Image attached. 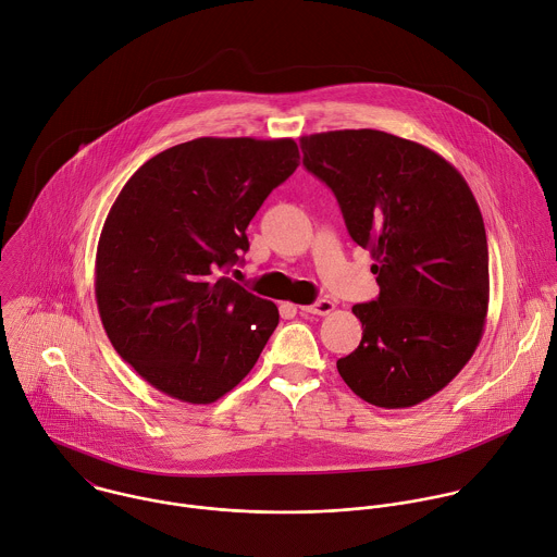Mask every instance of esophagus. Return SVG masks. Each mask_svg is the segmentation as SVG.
Segmentation results:
<instances>
[{"label":"esophagus","mask_w":557,"mask_h":557,"mask_svg":"<svg viewBox=\"0 0 557 557\" xmlns=\"http://www.w3.org/2000/svg\"><path fill=\"white\" fill-rule=\"evenodd\" d=\"M301 312H308V314H330L332 310H334V301H330V299H319V301H314V304H310V306H301L299 308Z\"/></svg>","instance_id":"34e87169"}]
</instances>
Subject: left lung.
<instances>
[{"instance_id": "left-lung-1", "label": "left lung", "mask_w": 557, "mask_h": 557, "mask_svg": "<svg viewBox=\"0 0 557 557\" xmlns=\"http://www.w3.org/2000/svg\"><path fill=\"white\" fill-rule=\"evenodd\" d=\"M299 146L351 240L376 260L381 295L351 308L362 338L336 360L338 374L369 405L416 407L461 372L483 336L490 260L476 199L442 154L385 131L314 133Z\"/></svg>"}]
</instances>
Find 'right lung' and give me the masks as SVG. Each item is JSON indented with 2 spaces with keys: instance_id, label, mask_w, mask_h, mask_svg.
Instances as JSON below:
<instances>
[{
  "instance_id": "right-lung-1",
  "label": "right lung",
  "mask_w": 557,
  "mask_h": 557,
  "mask_svg": "<svg viewBox=\"0 0 557 557\" xmlns=\"http://www.w3.org/2000/svg\"><path fill=\"white\" fill-rule=\"evenodd\" d=\"M299 165L290 137H199L148 159L96 251V301L115 351L161 394L210 405L256 364L280 312L223 275L247 227Z\"/></svg>"
}]
</instances>
